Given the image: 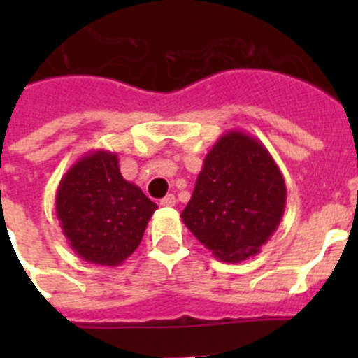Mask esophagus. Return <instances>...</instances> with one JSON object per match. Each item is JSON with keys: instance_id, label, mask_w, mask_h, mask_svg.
<instances>
[{"instance_id": "1", "label": "esophagus", "mask_w": 358, "mask_h": 358, "mask_svg": "<svg viewBox=\"0 0 358 358\" xmlns=\"http://www.w3.org/2000/svg\"><path fill=\"white\" fill-rule=\"evenodd\" d=\"M159 204L164 206V208H173V206L176 204V199H175V196H173V194H168V196L162 197V199L159 201Z\"/></svg>"}]
</instances>
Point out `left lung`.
I'll use <instances>...</instances> for the list:
<instances>
[{"instance_id":"8db88e82","label":"left lung","mask_w":358,"mask_h":358,"mask_svg":"<svg viewBox=\"0 0 358 358\" xmlns=\"http://www.w3.org/2000/svg\"><path fill=\"white\" fill-rule=\"evenodd\" d=\"M286 196L282 173L266 147L230 129L206 154L182 220L216 259L239 263L258 255L279 229Z\"/></svg>"}]
</instances>
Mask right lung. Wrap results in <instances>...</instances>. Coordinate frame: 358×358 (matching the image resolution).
<instances>
[{
	"label": "right lung",
	"mask_w": 358,
	"mask_h": 358,
	"mask_svg": "<svg viewBox=\"0 0 358 358\" xmlns=\"http://www.w3.org/2000/svg\"><path fill=\"white\" fill-rule=\"evenodd\" d=\"M55 209L67 244L79 258L119 266L140 246L157 204L122 178L117 154L96 149L62 176Z\"/></svg>",
	"instance_id": "add662e5"
}]
</instances>
